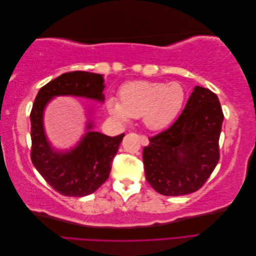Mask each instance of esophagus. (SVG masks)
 <instances>
[{"mask_svg": "<svg viewBox=\"0 0 256 256\" xmlns=\"http://www.w3.org/2000/svg\"><path fill=\"white\" fill-rule=\"evenodd\" d=\"M140 142H141V144L143 145V146H145V145H147L150 143V141H148V138H147L146 136H144V134H140Z\"/></svg>", "mask_w": 256, "mask_h": 256, "instance_id": "34e87169", "label": "esophagus"}]
</instances>
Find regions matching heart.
<instances>
[{
	"label": "heart",
	"instance_id": "b5f03b06",
	"mask_svg": "<svg viewBox=\"0 0 256 256\" xmlns=\"http://www.w3.org/2000/svg\"><path fill=\"white\" fill-rule=\"evenodd\" d=\"M186 92L180 83L136 81L122 86L120 102L110 99L108 108L115 118L127 122L141 118L150 129H162L180 114Z\"/></svg>",
	"mask_w": 256,
	"mask_h": 256
}]
</instances>
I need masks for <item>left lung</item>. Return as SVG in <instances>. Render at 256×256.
<instances>
[{
	"mask_svg": "<svg viewBox=\"0 0 256 256\" xmlns=\"http://www.w3.org/2000/svg\"><path fill=\"white\" fill-rule=\"evenodd\" d=\"M223 118L218 96L196 86L180 118L143 150L145 177L154 190L177 196L203 187L220 159Z\"/></svg>",
	"mask_w": 256,
	"mask_h": 256,
	"instance_id": "obj_1",
	"label": "left lung"
}]
</instances>
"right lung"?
Instances as JSON below:
<instances>
[{
    "label": "right lung",
    "mask_w": 256,
    "mask_h": 256,
    "mask_svg": "<svg viewBox=\"0 0 256 256\" xmlns=\"http://www.w3.org/2000/svg\"><path fill=\"white\" fill-rule=\"evenodd\" d=\"M104 76L88 72L60 74L40 90L30 111V160L51 187L65 196H85L95 192L108 178L112 162L125 134L108 136L90 130L74 148L56 152L44 129V110L56 96H80L104 102Z\"/></svg>",
    "instance_id": "1"
}]
</instances>
